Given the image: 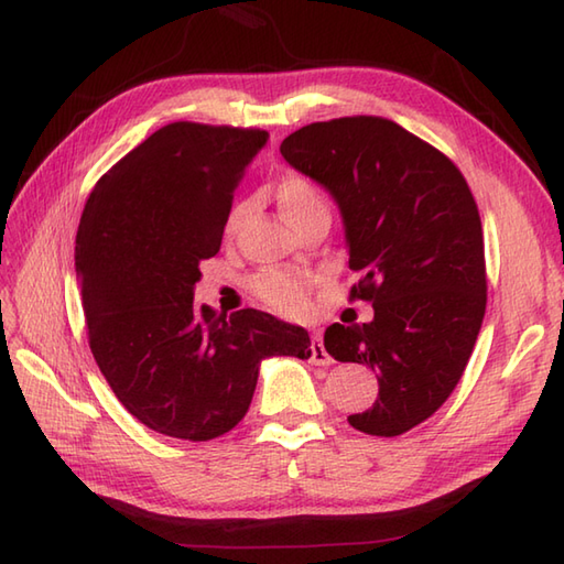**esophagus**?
I'll return each mask as SVG.
<instances>
[{
	"label": "esophagus",
	"instance_id": "esophagus-1",
	"mask_svg": "<svg viewBox=\"0 0 564 564\" xmlns=\"http://www.w3.org/2000/svg\"><path fill=\"white\" fill-rule=\"evenodd\" d=\"M310 361L315 366H329L332 364V356L327 354L325 344H322L319 334H313V341H310Z\"/></svg>",
	"mask_w": 564,
	"mask_h": 564
}]
</instances>
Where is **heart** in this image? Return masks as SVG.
I'll return each mask as SVG.
<instances>
[{
    "label": "heart",
    "mask_w": 564,
    "mask_h": 564,
    "mask_svg": "<svg viewBox=\"0 0 564 564\" xmlns=\"http://www.w3.org/2000/svg\"><path fill=\"white\" fill-rule=\"evenodd\" d=\"M275 200H279L281 213L289 218L293 227L303 225L305 220L315 218V215H329V203L322 194V188L305 174H283L275 182ZM249 210V203H235L227 213L225 232H235L239 223L245 220ZM319 283V275L315 271H293V269H261L251 275L249 289L259 301L281 313L285 317H303L310 310V295H313L315 285Z\"/></svg>",
    "instance_id": "obj_1"
}]
</instances>
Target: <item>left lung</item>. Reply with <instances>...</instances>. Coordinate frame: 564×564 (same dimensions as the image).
<instances>
[{"label":"left lung","mask_w":564,"mask_h":564,"mask_svg":"<svg viewBox=\"0 0 564 564\" xmlns=\"http://www.w3.org/2000/svg\"><path fill=\"white\" fill-rule=\"evenodd\" d=\"M283 160L337 198L349 301L373 303V322L325 332L341 364L378 370V400L349 424L400 436L451 398L470 361L487 305L480 210L458 166L382 116L310 123L281 142Z\"/></svg>","instance_id":"obj_1"}]
</instances>
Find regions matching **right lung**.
Listing matches in <instances>:
<instances>
[{
  "mask_svg": "<svg viewBox=\"0 0 564 564\" xmlns=\"http://www.w3.org/2000/svg\"><path fill=\"white\" fill-rule=\"evenodd\" d=\"M261 128L176 121L106 172L84 203L75 263L89 349L113 394L158 434L210 441L249 410L267 356L310 358L303 327L194 305Z\"/></svg>",
  "mask_w": 564,
  "mask_h": 564,
  "instance_id": "add662e5",
  "label": "right lung"
}]
</instances>
